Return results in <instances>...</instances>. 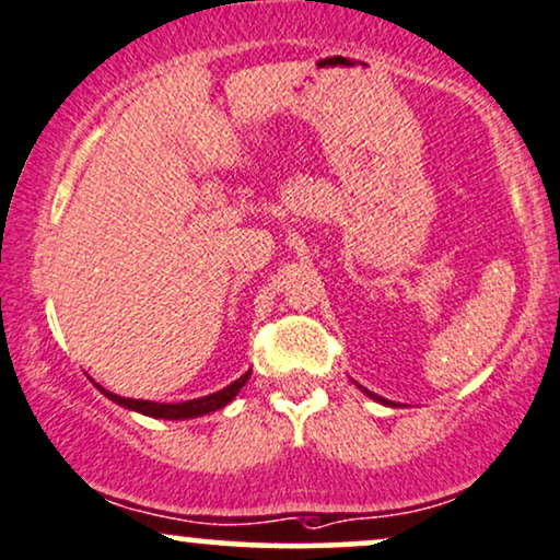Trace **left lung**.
Wrapping results in <instances>:
<instances>
[{"label": "left lung", "mask_w": 560, "mask_h": 560, "mask_svg": "<svg viewBox=\"0 0 560 560\" xmlns=\"http://www.w3.org/2000/svg\"><path fill=\"white\" fill-rule=\"evenodd\" d=\"M371 397H374V395H371ZM376 399H378V397H376ZM378 402H382V399H378Z\"/></svg>", "instance_id": "left-lung-1"}]
</instances>
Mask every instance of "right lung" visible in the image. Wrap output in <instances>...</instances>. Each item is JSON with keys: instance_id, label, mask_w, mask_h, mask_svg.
<instances>
[{"instance_id": "add662e5", "label": "right lung", "mask_w": 560, "mask_h": 560, "mask_svg": "<svg viewBox=\"0 0 560 560\" xmlns=\"http://www.w3.org/2000/svg\"><path fill=\"white\" fill-rule=\"evenodd\" d=\"M248 374L252 371H246L244 376L236 378L231 386H225V389L215 392V395H207V397H199V399H189V402H150V399H129V397H119L114 395V392H106L103 386L98 389L106 395L108 399H114L116 405H124L129 407V410H137L142 412V416H150V418H165V420H182V418H199V416H207V412H215L220 407H225L231 402L233 397L238 395V389L248 382Z\"/></svg>"}]
</instances>
